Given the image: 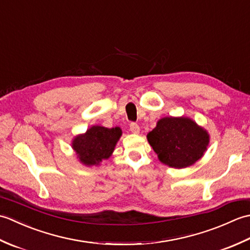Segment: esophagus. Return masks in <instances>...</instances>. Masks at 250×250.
Here are the masks:
<instances>
[{"mask_svg": "<svg viewBox=\"0 0 250 250\" xmlns=\"http://www.w3.org/2000/svg\"><path fill=\"white\" fill-rule=\"evenodd\" d=\"M130 131L132 132L133 134H139L140 133V126L135 122H132L130 125Z\"/></svg>", "mask_w": 250, "mask_h": 250, "instance_id": "34e87169", "label": "esophagus"}]
</instances>
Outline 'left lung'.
I'll return each instance as SVG.
<instances>
[{"label":"left lung","mask_w":250,"mask_h":250,"mask_svg":"<svg viewBox=\"0 0 250 250\" xmlns=\"http://www.w3.org/2000/svg\"><path fill=\"white\" fill-rule=\"evenodd\" d=\"M147 140L162 163L184 168L204 155L209 135L187 117H164L147 134Z\"/></svg>","instance_id":"8db88e82"}]
</instances>
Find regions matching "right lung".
<instances>
[{"label": "right lung", "mask_w": 250, "mask_h": 250, "mask_svg": "<svg viewBox=\"0 0 250 250\" xmlns=\"http://www.w3.org/2000/svg\"><path fill=\"white\" fill-rule=\"evenodd\" d=\"M121 134L122 131L119 126L108 129L93 125L86 133L77 135L72 143V147L79 161L84 166H99L102 160L111 156Z\"/></svg>", "instance_id": "1"}]
</instances>
